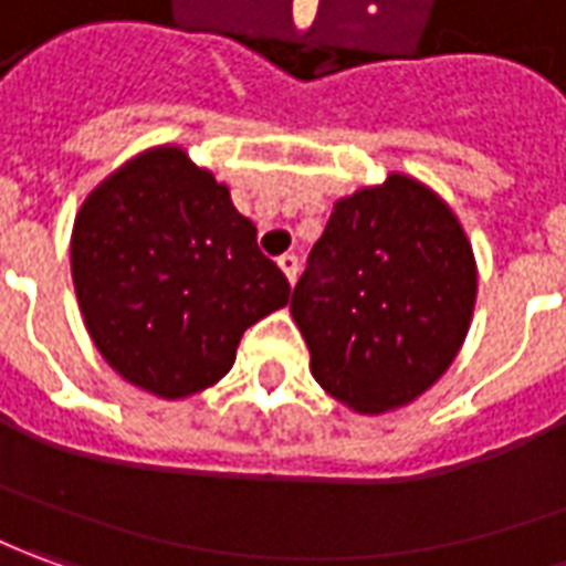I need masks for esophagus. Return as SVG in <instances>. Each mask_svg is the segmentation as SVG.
Masks as SVG:
<instances>
[{
	"label": "esophagus",
	"mask_w": 566,
	"mask_h": 566,
	"mask_svg": "<svg viewBox=\"0 0 566 566\" xmlns=\"http://www.w3.org/2000/svg\"><path fill=\"white\" fill-rule=\"evenodd\" d=\"M279 269L284 272V279L294 284V279H297V272H300V260L294 256V253H284V256H279Z\"/></svg>",
	"instance_id": "esophagus-1"
}]
</instances>
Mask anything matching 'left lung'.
Here are the masks:
<instances>
[{"label":"left lung","instance_id":"1","mask_svg":"<svg viewBox=\"0 0 566 566\" xmlns=\"http://www.w3.org/2000/svg\"><path fill=\"white\" fill-rule=\"evenodd\" d=\"M476 303V260L452 207L390 172L334 201L291 315L325 394L359 415L396 412L443 378Z\"/></svg>","mask_w":566,"mask_h":566}]
</instances>
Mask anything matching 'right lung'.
<instances>
[{
  "label": "right lung",
  "instance_id": "1",
  "mask_svg": "<svg viewBox=\"0 0 566 566\" xmlns=\"http://www.w3.org/2000/svg\"><path fill=\"white\" fill-rule=\"evenodd\" d=\"M71 275L105 363L160 399L226 378L241 334L291 300L229 186L179 145L129 157L86 195Z\"/></svg>",
  "mask_w": 566,
  "mask_h": 566
}]
</instances>
